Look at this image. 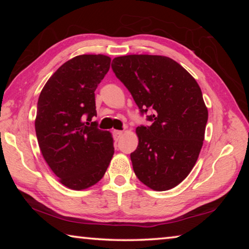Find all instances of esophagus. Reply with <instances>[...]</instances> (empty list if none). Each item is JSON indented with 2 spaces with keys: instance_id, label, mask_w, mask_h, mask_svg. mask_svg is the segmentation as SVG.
I'll list each match as a JSON object with an SVG mask.
<instances>
[{
  "instance_id": "esophagus-1",
  "label": "esophagus",
  "mask_w": 249,
  "mask_h": 249,
  "mask_svg": "<svg viewBox=\"0 0 249 249\" xmlns=\"http://www.w3.org/2000/svg\"><path fill=\"white\" fill-rule=\"evenodd\" d=\"M123 132L122 130H113V136H114V140L115 141H119L121 140V137L123 136Z\"/></svg>"
}]
</instances>
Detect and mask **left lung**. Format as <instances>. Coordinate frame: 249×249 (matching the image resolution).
Here are the masks:
<instances>
[{"label":"left lung","instance_id":"1","mask_svg":"<svg viewBox=\"0 0 249 249\" xmlns=\"http://www.w3.org/2000/svg\"><path fill=\"white\" fill-rule=\"evenodd\" d=\"M112 69L151 125L136 128L130 154L135 175L156 191L175 188L196 165L208 122L195 78L171 58L129 54L114 58Z\"/></svg>","mask_w":249,"mask_h":249}]
</instances>
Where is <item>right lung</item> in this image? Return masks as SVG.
Instances as JSON below:
<instances>
[{
  "instance_id": "1",
  "label": "right lung",
  "mask_w": 249,
  "mask_h": 249,
  "mask_svg": "<svg viewBox=\"0 0 249 249\" xmlns=\"http://www.w3.org/2000/svg\"><path fill=\"white\" fill-rule=\"evenodd\" d=\"M111 58L81 54L65 62L41 90L35 121L43 157L67 188L83 190L103 178L114 154L112 135L98 128L94 91Z\"/></svg>"
}]
</instances>
